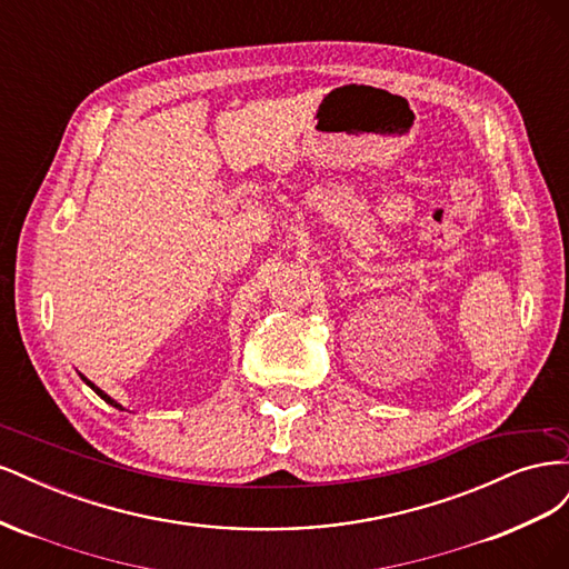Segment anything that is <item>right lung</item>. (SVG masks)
Here are the masks:
<instances>
[{"label": "right lung", "mask_w": 569, "mask_h": 569, "mask_svg": "<svg viewBox=\"0 0 569 569\" xmlns=\"http://www.w3.org/2000/svg\"><path fill=\"white\" fill-rule=\"evenodd\" d=\"M78 375H80V380H82V382H84V385H88V387H90V389H92V391H94V393H97V396H101V399H104V401H107V403H111V406H113V408H120V410H126V408H123V406H120V403H118V401H116V399H111V396H109V393H107V391H101V389H99V387H97V385H94V382H90V380H88V377H84V375H82V372H78Z\"/></svg>", "instance_id": "right-lung-1"}]
</instances>
